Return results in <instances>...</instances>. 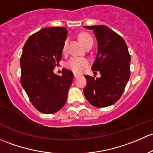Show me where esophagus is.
Returning a JSON list of instances; mask_svg holds the SVG:
<instances>
[{"label": "esophagus", "mask_w": 153, "mask_h": 153, "mask_svg": "<svg viewBox=\"0 0 153 153\" xmlns=\"http://www.w3.org/2000/svg\"><path fill=\"white\" fill-rule=\"evenodd\" d=\"M74 78L76 79V78H77V77L79 76V75L76 74H74Z\"/></svg>", "instance_id": "esophagus-1"}]
</instances>
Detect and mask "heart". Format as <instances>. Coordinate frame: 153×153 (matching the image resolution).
<instances>
[{
    "instance_id": "1",
    "label": "heart",
    "mask_w": 153,
    "mask_h": 153,
    "mask_svg": "<svg viewBox=\"0 0 153 153\" xmlns=\"http://www.w3.org/2000/svg\"><path fill=\"white\" fill-rule=\"evenodd\" d=\"M80 41L84 45L85 47L90 43H94V40H93L92 37L88 33H82L79 36ZM67 45H68V40H65L63 42V45H62V51L65 52L66 49H67ZM89 65V61L87 59L83 57H78V56H73L66 63V66L68 68L71 70L74 73H81L83 71L86 67H88Z\"/></svg>"
}]
</instances>
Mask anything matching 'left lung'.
Here are the masks:
<instances>
[{"mask_svg":"<svg viewBox=\"0 0 153 153\" xmlns=\"http://www.w3.org/2000/svg\"><path fill=\"white\" fill-rule=\"evenodd\" d=\"M94 31L98 50L92 70L100 71L101 77H85L87 85L85 97L91 105L105 108L116 103L123 94L130 79L131 57L124 39L105 25L84 26Z\"/></svg>","mask_w":153,"mask_h":153,"instance_id":"1","label":"left lung"}]
</instances>
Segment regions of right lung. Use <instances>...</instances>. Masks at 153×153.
<instances>
[{
    "label": "right lung",
    "mask_w": 153,
    "mask_h": 153,
    "mask_svg": "<svg viewBox=\"0 0 153 153\" xmlns=\"http://www.w3.org/2000/svg\"><path fill=\"white\" fill-rule=\"evenodd\" d=\"M65 27L44 28L30 36L23 48L20 83L34 108L45 114L59 111L65 105L73 81L71 71L53 73L62 58L67 37Z\"/></svg>",
    "instance_id": "right-lung-1"
}]
</instances>
